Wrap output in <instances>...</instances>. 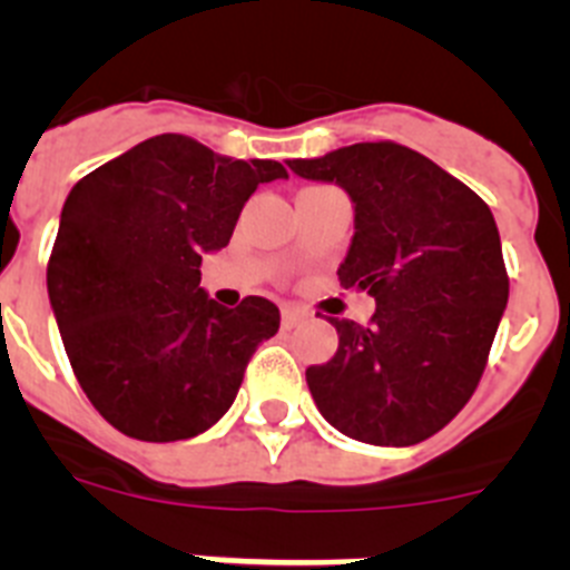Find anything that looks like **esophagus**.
Listing matches in <instances>:
<instances>
[{
	"label": "esophagus",
	"mask_w": 570,
	"mask_h": 570,
	"mask_svg": "<svg viewBox=\"0 0 570 570\" xmlns=\"http://www.w3.org/2000/svg\"><path fill=\"white\" fill-rule=\"evenodd\" d=\"M308 320V311L294 308V305H282V328H296L302 322Z\"/></svg>",
	"instance_id": "esophagus-1"
}]
</instances>
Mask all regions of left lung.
Returning a JSON list of instances; mask_svg holds the SVG:
<instances>
[{
  "mask_svg": "<svg viewBox=\"0 0 570 570\" xmlns=\"http://www.w3.org/2000/svg\"><path fill=\"white\" fill-rule=\"evenodd\" d=\"M288 165L347 190L356 234L336 274L376 299L367 325L331 320L340 347L305 371L316 407L351 440L416 445L465 407L500 328L508 271L491 208L387 139Z\"/></svg>",
  "mask_w": 570,
  "mask_h": 570,
  "instance_id": "8db88e82",
  "label": "left lung"
}]
</instances>
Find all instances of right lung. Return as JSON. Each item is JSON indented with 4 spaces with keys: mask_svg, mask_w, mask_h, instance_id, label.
Masks as SVG:
<instances>
[{
    "mask_svg": "<svg viewBox=\"0 0 570 570\" xmlns=\"http://www.w3.org/2000/svg\"><path fill=\"white\" fill-rule=\"evenodd\" d=\"M274 159H228L183 134L145 139L82 176L65 199L48 296L90 405L125 436L176 442L234 405L279 308H223L199 288L203 254L225 248Z\"/></svg>",
    "mask_w": 570,
    "mask_h": 570,
    "instance_id": "right-lung-1",
    "label": "right lung"
}]
</instances>
